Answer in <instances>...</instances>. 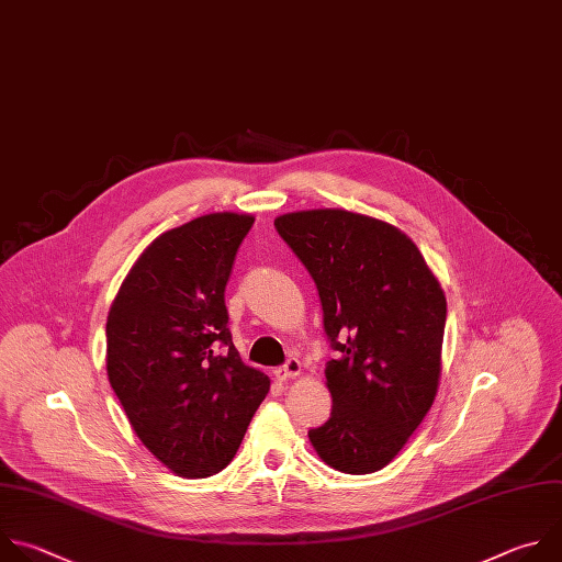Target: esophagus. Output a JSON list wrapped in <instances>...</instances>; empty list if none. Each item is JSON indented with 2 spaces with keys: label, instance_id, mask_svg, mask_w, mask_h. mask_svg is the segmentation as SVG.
Listing matches in <instances>:
<instances>
[{
  "label": "esophagus",
  "instance_id": "esophagus-1",
  "mask_svg": "<svg viewBox=\"0 0 562 562\" xmlns=\"http://www.w3.org/2000/svg\"><path fill=\"white\" fill-rule=\"evenodd\" d=\"M299 374H301V361L299 359H288L285 366L274 372V376L279 381H290V379H296Z\"/></svg>",
  "mask_w": 562,
  "mask_h": 562
}]
</instances>
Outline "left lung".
I'll return each mask as SVG.
<instances>
[{"instance_id":"left-lung-1","label":"left lung","mask_w":562,"mask_h":562,"mask_svg":"<svg viewBox=\"0 0 562 562\" xmlns=\"http://www.w3.org/2000/svg\"><path fill=\"white\" fill-rule=\"evenodd\" d=\"M274 228L316 283L336 359L325 379L329 418L310 442L344 474L383 470L429 412L447 301L414 241L385 221L339 210H301Z\"/></svg>"}]
</instances>
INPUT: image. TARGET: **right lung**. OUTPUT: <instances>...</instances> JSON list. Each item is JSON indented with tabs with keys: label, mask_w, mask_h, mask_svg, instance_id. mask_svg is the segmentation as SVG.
Listing matches in <instances>:
<instances>
[{
	"label": "right lung",
	"mask_w": 562,
	"mask_h": 562,
	"mask_svg": "<svg viewBox=\"0 0 562 562\" xmlns=\"http://www.w3.org/2000/svg\"><path fill=\"white\" fill-rule=\"evenodd\" d=\"M252 214L214 212L157 237L105 323V370L139 440L170 472L226 468L270 390L233 344L223 301Z\"/></svg>",
	"instance_id": "obj_1"
}]
</instances>
